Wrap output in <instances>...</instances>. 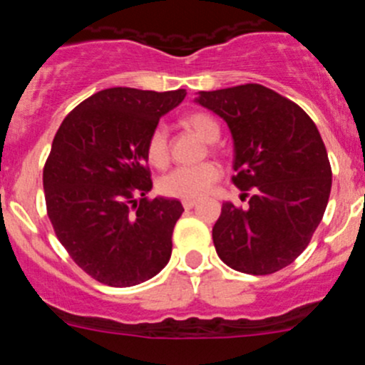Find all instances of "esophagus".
<instances>
[{
  "label": "esophagus",
  "mask_w": 365,
  "mask_h": 365,
  "mask_svg": "<svg viewBox=\"0 0 365 365\" xmlns=\"http://www.w3.org/2000/svg\"><path fill=\"white\" fill-rule=\"evenodd\" d=\"M197 205V201H193V199H185V201H182V206H185L186 210H190V208H193V206Z\"/></svg>",
  "instance_id": "1"
}]
</instances>
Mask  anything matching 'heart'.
<instances>
[{
  "instance_id": "b5f03b06",
  "label": "heart",
  "mask_w": 365,
  "mask_h": 365,
  "mask_svg": "<svg viewBox=\"0 0 365 365\" xmlns=\"http://www.w3.org/2000/svg\"><path fill=\"white\" fill-rule=\"evenodd\" d=\"M185 125L197 133L205 143H215L219 138V124L206 113H190L185 117ZM146 157L151 166L164 168L170 160L168 135L163 125L153 128L146 140ZM221 177V168L214 163H202L197 166H180L159 180L160 193L175 199H199L210 192Z\"/></svg>"
}]
</instances>
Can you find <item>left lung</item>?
Instances as JSON below:
<instances>
[{"instance_id": "left-lung-1", "label": "left lung", "mask_w": 365, "mask_h": 365, "mask_svg": "<svg viewBox=\"0 0 365 365\" xmlns=\"http://www.w3.org/2000/svg\"><path fill=\"white\" fill-rule=\"evenodd\" d=\"M227 122L237 188L247 208L222 202L214 225L217 256L230 269L265 276L307 248L331 193V164L307 113L259 83L201 91L195 98Z\"/></svg>"}]
</instances>
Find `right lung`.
<instances>
[{
	"label": "right lung",
	"mask_w": 365,
	"mask_h": 365,
	"mask_svg": "<svg viewBox=\"0 0 365 365\" xmlns=\"http://www.w3.org/2000/svg\"><path fill=\"white\" fill-rule=\"evenodd\" d=\"M185 89L111 87L63 118L43 168V190L56 237L96 282L133 287L153 278L172 256V234L185 212L177 199H148L146 140Z\"/></svg>",
	"instance_id": "1"
}]
</instances>
